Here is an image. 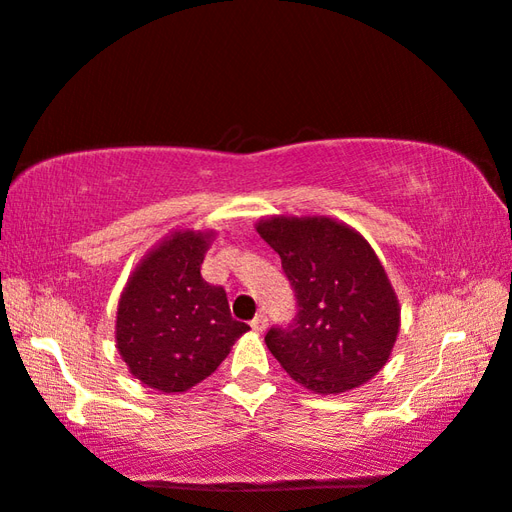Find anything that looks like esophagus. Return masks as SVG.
<instances>
[{
  "instance_id": "esophagus-1",
  "label": "esophagus",
  "mask_w": 512,
  "mask_h": 512,
  "mask_svg": "<svg viewBox=\"0 0 512 512\" xmlns=\"http://www.w3.org/2000/svg\"><path fill=\"white\" fill-rule=\"evenodd\" d=\"M252 328L256 333H263L265 328H267V315L265 313H258L254 320H252Z\"/></svg>"
}]
</instances>
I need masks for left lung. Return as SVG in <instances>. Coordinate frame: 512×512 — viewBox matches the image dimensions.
<instances>
[{
  "label": "left lung",
  "instance_id": "8db88e82",
  "mask_svg": "<svg viewBox=\"0 0 512 512\" xmlns=\"http://www.w3.org/2000/svg\"><path fill=\"white\" fill-rule=\"evenodd\" d=\"M256 232L278 252L298 313L265 344L293 381L339 394L370 381L390 359L401 306L370 243L328 217H269Z\"/></svg>",
  "mask_w": 512,
  "mask_h": 512
}]
</instances>
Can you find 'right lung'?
I'll return each mask as SVG.
<instances>
[{"label":"right lung","instance_id":"1","mask_svg":"<svg viewBox=\"0 0 512 512\" xmlns=\"http://www.w3.org/2000/svg\"><path fill=\"white\" fill-rule=\"evenodd\" d=\"M212 232L177 230L135 267L118 302L116 346L129 372L166 394L186 392L221 366L249 326L223 287L201 278Z\"/></svg>","mask_w":512,"mask_h":512}]
</instances>
